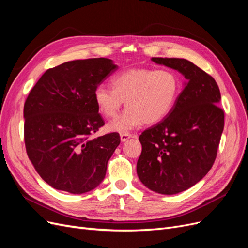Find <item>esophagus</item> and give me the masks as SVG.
Masks as SVG:
<instances>
[{
    "label": "esophagus",
    "mask_w": 248,
    "mask_h": 248,
    "mask_svg": "<svg viewBox=\"0 0 248 248\" xmlns=\"http://www.w3.org/2000/svg\"><path fill=\"white\" fill-rule=\"evenodd\" d=\"M132 138V134L130 133H121L120 134V139H121V141H126L127 140H129Z\"/></svg>",
    "instance_id": "34e87169"
}]
</instances>
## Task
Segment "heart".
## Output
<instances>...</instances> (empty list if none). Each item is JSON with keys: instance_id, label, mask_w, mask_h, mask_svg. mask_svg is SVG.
Masks as SVG:
<instances>
[{"instance_id": "1", "label": "heart", "mask_w": 248, "mask_h": 248, "mask_svg": "<svg viewBox=\"0 0 248 248\" xmlns=\"http://www.w3.org/2000/svg\"><path fill=\"white\" fill-rule=\"evenodd\" d=\"M111 86H97L94 100L98 110L109 119L117 117L125 101L123 114L108 125L109 130L122 133L144 123L161 121L174 108L180 94V79L170 69H128L112 77Z\"/></svg>"}]
</instances>
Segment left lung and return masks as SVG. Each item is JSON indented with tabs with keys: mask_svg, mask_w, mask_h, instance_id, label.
<instances>
[{
	"mask_svg": "<svg viewBox=\"0 0 248 248\" xmlns=\"http://www.w3.org/2000/svg\"><path fill=\"white\" fill-rule=\"evenodd\" d=\"M187 79L174 108L142 132L137 172L149 189L176 194L197 184L212 168L224 126L215 79L188 60L152 58Z\"/></svg>",
	"mask_w": 248,
	"mask_h": 248,
	"instance_id": "1",
	"label": "left lung"
}]
</instances>
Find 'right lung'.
I'll use <instances>...</instances> for the list:
<instances>
[{
  "instance_id": "add662e5",
  "label": "right lung",
  "mask_w": 248,
  "mask_h": 248,
  "mask_svg": "<svg viewBox=\"0 0 248 248\" xmlns=\"http://www.w3.org/2000/svg\"><path fill=\"white\" fill-rule=\"evenodd\" d=\"M118 69L112 60L66 62L44 72L24 107L29 159L52 188L73 194L96 188L120 144L117 132L92 139L104 121L94 90Z\"/></svg>"
}]
</instances>
